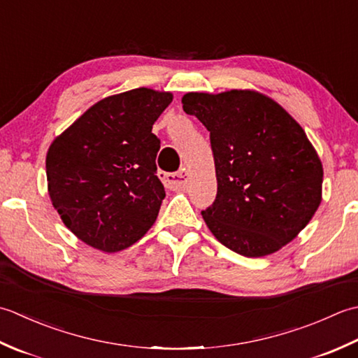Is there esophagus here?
<instances>
[{
    "label": "esophagus",
    "instance_id": "obj_1",
    "mask_svg": "<svg viewBox=\"0 0 358 358\" xmlns=\"http://www.w3.org/2000/svg\"><path fill=\"white\" fill-rule=\"evenodd\" d=\"M159 178L164 182L165 187L173 188V189L185 188L188 184V179H189L188 171L185 169H180L176 173H160Z\"/></svg>",
    "mask_w": 358,
    "mask_h": 358
}]
</instances>
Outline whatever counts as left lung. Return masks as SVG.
<instances>
[{"label": "left lung", "instance_id": "1", "mask_svg": "<svg viewBox=\"0 0 358 358\" xmlns=\"http://www.w3.org/2000/svg\"><path fill=\"white\" fill-rule=\"evenodd\" d=\"M182 108L210 131L217 193L202 217L243 257L278 252L322 202L323 165L304 129L264 94L188 92Z\"/></svg>", "mask_w": 358, "mask_h": 358}]
</instances>
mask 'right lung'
<instances>
[{
  "instance_id": "add662e5",
  "label": "right lung",
  "mask_w": 358,
  "mask_h": 358,
  "mask_svg": "<svg viewBox=\"0 0 358 358\" xmlns=\"http://www.w3.org/2000/svg\"><path fill=\"white\" fill-rule=\"evenodd\" d=\"M171 100V92L148 87L109 96L50 143V201L85 244L120 252L155 224L165 189L156 176L160 141L151 129Z\"/></svg>"
}]
</instances>
